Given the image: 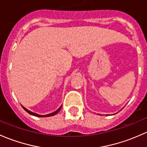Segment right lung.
<instances>
[{
    "instance_id": "1",
    "label": "right lung",
    "mask_w": 147,
    "mask_h": 147,
    "mask_svg": "<svg viewBox=\"0 0 147 147\" xmlns=\"http://www.w3.org/2000/svg\"><path fill=\"white\" fill-rule=\"evenodd\" d=\"M22 108H23V109H24V111H27V112L28 113L30 114V115H35V116H36V117H49V116H53V115H55V114H57V113H58V111H59L60 110H61V107H60L59 109H58V110H57L56 111H55V112L52 113L48 114V115H38V114H36V113H33V112H31L30 111L27 110V109H25V108H24V107H23V106H22Z\"/></svg>"
}]
</instances>
